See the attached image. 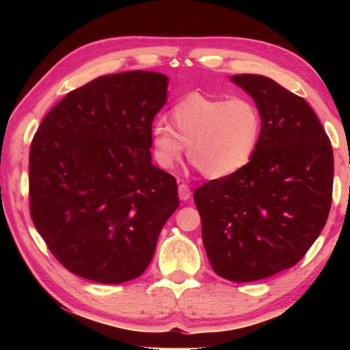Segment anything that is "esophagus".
I'll return each instance as SVG.
<instances>
[{"label": "esophagus", "instance_id": "obj_1", "mask_svg": "<svg viewBox=\"0 0 350 350\" xmlns=\"http://www.w3.org/2000/svg\"><path fill=\"white\" fill-rule=\"evenodd\" d=\"M179 198L180 200H188L191 198V189H189L187 183H180L179 185Z\"/></svg>", "mask_w": 350, "mask_h": 350}]
</instances>
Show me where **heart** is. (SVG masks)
<instances>
[{"mask_svg": "<svg viewBox=\"0 0 350 350\" xmlns=\"http://www.w3.org/2000/svg\"><path fill=\"white\" fill-rule=\"evenodd\" d=\"M262 135V114L247 97H210L193 92L170 111V126L151 129L154 161L165 170L179 162L187 146L188 161L206 179H224L245 168Z\"/></svg>", "mask_w": 350, "mask_h": 350, "instance_id": "b5f03b06", "label": "heart"}]
</instances>
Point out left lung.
<instances>
[{
	"mask_svg": "<svg viewBox=\"0 0 350 350\" xmlns=\"http://www.w3.org/2000/svg\"><path fill=\"white\" fill-rule=\"evenodd\" d=\"M262 114L245 168L194 191L202 241L216 273L252 282L293 267L327 221L334 151L310 105L269 77L234 75Z\"/></svg>",
	"mask_w": 350,
	"mask_h": 350,
	"instance_id": "obj_1",
	"label": "left lung"
}]
</instances>
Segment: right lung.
Masks as SVG:
<instances>
[{
  "instance_id": "1",
  "label": "right lung",
  "mask_w": 350,
  "mask_h": 350,
  "mask_svg": "<svg viewBox=\"0 0 350 350\" xmlns=\"http://www.w3.org/2000/svg\"><path fill=\"white\" fill-rule=\"evenodd\" d=\"M167 86L148 70L98 77L60 100L33 135L32 222L58 262L85 280L139 278L179 206L176 179L150 151Z\"/></svg>"
}]
</instances>
